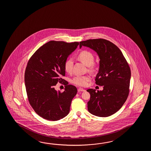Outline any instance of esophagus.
Segmentation results:
<instances>
[{
  "mask_svg": "<svg viewBox=\"0 0 151 151\" xmlns=\"http://www.w3.org/2000/svg\"><path fill=\"white\" fill-rule=\"evenodd\" d=\"M85 90H84L83 88H79L78 89V92H83V91H85Z\"/></svg>",
  "mask_w": 151,
  "mask_h": 151,
  "instance_id": "34e87169",
  "label": "esophagus"
}]
</instances>
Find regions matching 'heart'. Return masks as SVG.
<instances>
[{"label": "heart", "mask_w": 151, "mask_h": 151, "mask_svg": "<svg viewBox=\"0 0 151 151\" xmlns=\"http://www.w3.org/2000/svg\"><path fill=\"white\" fill-rule=\"evenodd\" d=\"M78 58L84 64L89 66L90 70H93L94 66L93 64L94 57L93 54L88 51L83 50L80 52L78 55ZM73 59L71 57L68 58L64 63V69L68 73H70L73 70ZM91 80V77L88 76H76L72 79V82L79 86H86Z\"/></svg>", "instance_id": "obj_1"}]
</instances>
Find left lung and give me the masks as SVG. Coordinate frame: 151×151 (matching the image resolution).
Returning a JSON list of instances; mask_svg holds the SVG:
<instances>
[{
    "label": "left lung",
    "instance_id": "obj_1",
    "mask_svg": "<svg viewBox=\"0 0 151 151\" xmlns=\"http://www.w3.org/2000/svg\"><path fill=\"white\" fill-rule=\"evenodd\" d=\"M96 52L100 58L99 70L96 83L103 86V91L92 88L87 103L89 112L100 117L111 116L122 108L129 92L130 68L122 51L115 44L104 39H89L80 42Z\"/></svg>",
    "mask_w": 151,
    "mask_h": 151
}]
</instances>
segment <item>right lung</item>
I'll return each mask as SVG.
<instances>
[{
  "label": "right lung",
  "mask_w": 151,
  "mask_h": 151,
  "mask_svg": "<svg viewBox=\"0 0 151 151\" xmlns=\"http://www.w3.org/2000/svg\"><path fill=\"white\" fill-rule=\"evenodd\" d=\"M78 45L79 42L50 41L29 59L24 76L27 96L33 109L44 119L55 121L69 113L77 89L61 77L65 76V61ZM58 82L65 86L63 93L55 90Z\"/></svg>",
  "instance_id": "obj_1"
}]
</instances>
